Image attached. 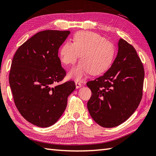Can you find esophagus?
Segmentation results:
<instances>
[{
    "label": "esophagus",
    "instance_id": "obj_1",
    "mask_svg": "<svg viewBox=\"0 0 156 156\" xmlns=\"http://www.w3.org/2000/svg\"><path fill=\"white\" fill-rule=\"evenodd\" d=\"M75 84H76V88H80L82 87V84L80 83V82H79L78 81L75 82Z\"/></svg>",
    "mask_w": 156,
    "mask_h": 156
}]
</instances>
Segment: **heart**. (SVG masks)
Segmentation results:
<instances>
[{
	"label": "heart",
	"instance_id": "b5f03b06",
	"mask_svg": "<svg viewBox=\"0 0 156 156\" xmlns=\"http://www.w3.org/2000/svg\"><path fill=\"white\" fill-rule=\"evenodd\" d=\"M81 62L69 72L68 77L82 80L91 73L99 75L111 66L115 55L114 45L98 34L80 31L73 36V43L66 42L61 47L59 55L62 63L74 64L80 57Z\"/></svg>",
	"mask_w": 156,
	"mask_h": 156
}]
</instances>
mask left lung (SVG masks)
Masks as SVG:
<instances>
[{"instance_id": "obj_1", "label": "left lung", "mask_w": 156, "mask_h": 156, "mask_svg": "<svg viewBox=\"0 0 156 156\" xmlns=\"http://www.w3.org/2000/svg\"><path fill=\"white\" fill-rule=\"evenodd\" d=\"M117 56L103 76L87 83L92 95L88 110L96 123L105 128L117 126L138 108L143 95L144 68L132 45L120 38Z\"/></svg>"}]
</instances>
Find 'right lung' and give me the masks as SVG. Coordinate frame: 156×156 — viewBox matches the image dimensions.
<instances>
[{
  "label": "right lung",
  "instance_id": "add662e5",
  "mask_svg": "<svg viewBox=\"0 0 156 156\" xmlns=\"http://www.w3.org/2000/svg\"><path fill=\"white\" fill-rule=\"evenodd\" d=\"M69 34L51 30L36 33L18 48L13 58L9 80L15 106L27 121L37 126L55 123L76 88L72 80L53 87L66 75L58 51Z\"/></svg>",
  "mask_w": 156,
  "mask_h": 156
}]
</instances>
